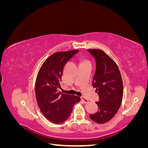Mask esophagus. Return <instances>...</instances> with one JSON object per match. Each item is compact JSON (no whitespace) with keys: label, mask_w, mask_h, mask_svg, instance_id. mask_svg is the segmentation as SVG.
<instances>
[{"label":"esophagus","mask_w":148,"mask_h":148,"mask_svg":"<svg viewBox=\"0 0 148 148\" xmlns=\"http://www.w3.org/2000/svg\"><path fill=\"white\" fill-rule=\"evenodd\" d=\"M81 99H82L84 103H88V102H89V101H88L87 99H86V98H85L84 96H82V97H81Z\"/></svg>","instance_id":"34e87169"}]
</instances>
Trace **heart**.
Segmentation results:
<instances>
[{
  "label": "heart",
  "mask_w": 148,
  "mask_h": 148,
  "mask_svg": "<svg viewBox=\"0 0 148 148\" xmlns=\"http://www.w3.org/2000/svg\"><path fill=\"white\" fill-rule=\"evenodd\" d=\"M84 62H88V63H90V62H89L88 60H85Z\"/></svg>",
  "instance_id": "1"
}]
</instances>
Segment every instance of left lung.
Here are the masks:
<instances>
[{"mask_svg": "<svg viewBox=\"0 0 148 148\" xmlns=\"http://www.w3.org/2000/svg\"><path fill=\"white\" fill-rule=\"evenodd\" d=\"M95 58L96 70L92 86L99 96V108L95 114H89L94 122L102 124L109 122L118 112L122 104L123 86L122 76L115 61L100 49H88Z\"/></svg>", "mask_w": 148, "mask_h": 148, "instance_id": "8db88e82", "label": "left lung"}]
</instances>
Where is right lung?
Here are the masks:
<instances>
[{"instance_id": "obj_1", "label": "right lung", "mask_w": 148, "mask_h": 148, "mask_svg": "<svg viewBox=\"0 0 148 148\" xmlns=\"http://www.w3.org/2000/svg\"><path fill=\"white\" fill-rule=\"evenodd\" d=\"M79 50L58 52L44 62L37 75L35 95L40 110L52 123L59 124L69 117L79 96L59 92L64 66Z\"/></svg>"}]
</instances>
